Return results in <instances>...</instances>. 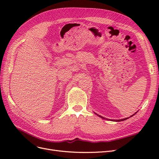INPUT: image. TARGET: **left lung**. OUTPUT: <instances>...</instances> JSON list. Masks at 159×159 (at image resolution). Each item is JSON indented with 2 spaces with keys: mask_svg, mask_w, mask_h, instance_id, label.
<instances>
[{
  "mask_svg": "<svg viewBox=\"0 0 159 159\" xmlns=\"http://www.w3.org/2000/svg\"><path fill=\"white\" fill-rule=\"evenodd\" d=\"M137 113V112L135 113H134L133 115H131V116H130L129 117H127V118H125V119H117V120H115V119H106V118H105V117H102V116H101V115H98V114H97L96 113H95V115H97L98 116H99V117H101L102 119H107V120H110V121H116V122H119V121H125V120H126V119H129V118H130V117H133L134 115H135Z\"/></svg>",
  "mask_w": 159,
  "mask_h": 159,
  "instance_id": "left-lung-1",
  "label": "left lung"
}]
</instances>
